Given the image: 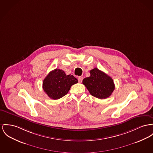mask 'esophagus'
Masks as SVG:
<instances>
[{"label": "esophagus", "mask_w": 153, "mask_h": 153, "mask_svg": "<svg viewBox=\"0 0 153 153\" xmlns=\"http://www.w3.org/2000/svg\"><path fill=\"white\" fill-rule=\"evenodd\" d=\"M82 80H83V77L82 76H79L78 77V81L79 83H81Z\"/></svg>", "instance_id": "esophagus-1"}]
</instances>
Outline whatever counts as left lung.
Here are the masks:
<instances>
[{"label":"left lung","instance_id":"8db88e82","mask_svg":"<svg viewBox=\"0 0 153 153\" xmlns=\"http://www.w3.org/2000/svg\"><path fill=\"white\" fill-rule=\"evenodd\" d=\"M90 74L91 76L84 78L82 83L91 94L100 99L109 97L115 89L112 78L97 68L91 70Z\"/></svg>","mask_w":153,"mask_h":153}]
</instances>
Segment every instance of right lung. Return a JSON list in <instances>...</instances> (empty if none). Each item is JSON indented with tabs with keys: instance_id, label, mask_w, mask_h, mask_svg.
<instances>
[{
	"instance_id": "right-lung-1",
	"label": "right lung",
	"mask_w": 153,
	"mask_h": 153,
	"mask_svg": "<svg viewBox=\"0 0 153 153\" xmlns=\"http://www.w3.org/2000/svg\"><path fill=\"white\" fill-rule=\"evenodd\" d=\"M78 82L72 75H67L62 70L55 69L44 79L43 89L51 99L57 100L67 94L72 85Z\"/></svg>"
}]
</instances>
